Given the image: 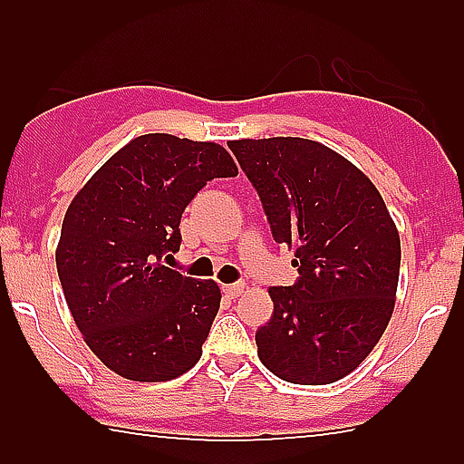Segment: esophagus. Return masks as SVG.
I'll use <instances>...</instances> for the list:
<instances>
[{
    "mask_svg": "<svg viewBox=\"0 0 464 464\" xmlns=\"http://www.w3.org/2000/svg\"><path fill=\"white\" fill-rule=\"evenodd\" d=\"M224 294H227V296H231V298H236V296H240L242 292H245V283H233V285H224Z\"/></svg>",
    "mask_w": 464,
    "mask_h": 464,
    "instance_id": "34e87169",
    "label": "esophagus"
}]
</instances>
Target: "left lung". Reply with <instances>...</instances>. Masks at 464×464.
<instances>
[{
    "label": "left lung",
    "instance_id": "1",
    "mask_svg": "<svg viewBox=\"0 0 464 464\" xmlns=\"http://www.w3.org/2000/svg\"><path fill=\"white\" fill-rule=\"evenodd\" d=\"M258 190L298 280L271 287L256 332L260 362L303 386L339 382L386 332L400 280V233L371 179L327 145L298 137L228 141Z\"/></svg>",
    "mask_w": 464,
    "mask_h": 464
}]
</instances>
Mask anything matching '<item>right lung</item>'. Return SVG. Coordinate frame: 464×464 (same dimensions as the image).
<instances>
[{
	"label": "right lung",
	"mask_w": 464,
	"mask_h": 464,
	"mask_svg": "<svg viewBox=\"0 0 464 464\" xmlns=\"http://www.w3.org/2000/svg\"><path fill=\"white\" fill-rule=\"evenodd\" d=\"M222 145L143 134L111 154L63 219L55 265L93 354L132 382L188 372L218 316L215 280L163 265L179 249L184 208L215 177H236Z\"/></svg>",
	"instance_id": "1"
}]
</instances>
